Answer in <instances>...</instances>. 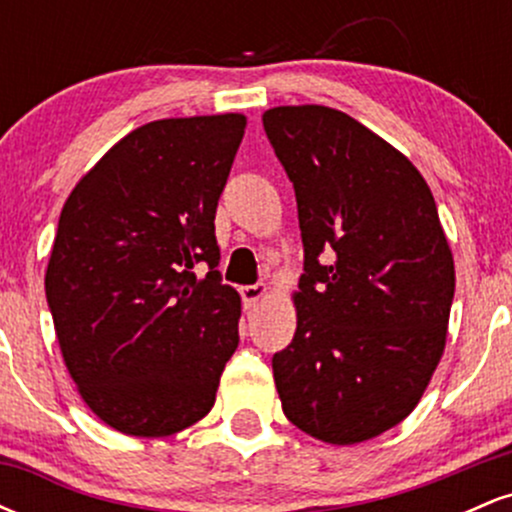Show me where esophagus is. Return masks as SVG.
<instances>
[{"label": "esophagus", "mask_w": 512, "mask_h": 512, "mask_svg": "<svg viewBox=\"0 0 512 512\" xmlns=\"http://www.w3.org/2000/svg\"><path fill=\"white\" fill-rule=\"evenodd\" d=\"M267 296V284H250V286H240V298H243L245 308H252L257 301Z\"/></svg>", "instance_id": "34e87169"}]
</instances>
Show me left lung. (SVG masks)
Returning a JSON list of instances; mask_svg holds the SVG:
<instances>
[{"mask_svg":"<svg viewBox=\"0 0 512 512\" xmlns=\"http://www.w3.org/2000/svg\"><path fill=\"white\" fill-rule=\"evenodd\" d=\"M303 238L298 325L272 358L286 419L351 445L404 421L445 349L455 264L407 156L325 105L262 115Z\"/></svg>","mask_w":512,"mask_h":512,"instance_id":"left-lung-1","label":"left lung"}]
</instances>
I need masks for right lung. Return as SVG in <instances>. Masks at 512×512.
<instances>
[{"instance_id": "obj_1", "label": "right lung", "mask_w": 512, "mask_h": 512, "mask_svg": "<svg viewBox=\"0 0 512 512\" xmlns=\"http://www.w3.org/2000/svg\"><path fill=\"white\" fill-rule=\"evenodd\" d=\"M243 134L236 113L149 122L64 202L45 274L57 342L84 402L127 436L197 424L238 349L214 219Z\"/></svg>"}]
</instances>
